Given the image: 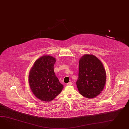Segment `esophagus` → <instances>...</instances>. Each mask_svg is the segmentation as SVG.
<instances>
[{
  "mask_svg": "<svg viewBox=\"0 0 129 129\" xmlns=\"http://www.w3.org/2000/svg\"><path fill=\"white\" fill-rule=\"evenodd\" d=\"M72 84H73L72 82H70L68 83L67 84V86H71V85H72Z\"/></svg>",
  "mask_w": 129,
  "mask_h": 129,
  "instance_id": "34e87169",
  "label": "esophagus"
}]
</instances>
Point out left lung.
<instances>
[{
    "label": "left lung",
    "instance_id": "1",
    "mask_svg": "<svg viewBox=\"0 0 129 129\" xmlns=\"http://www.w3.org/2000/svg\"><path fill=\"white\" fill-rule=\"evenodd\" d=\"M106 81V71L101 61L92 54L83 56L76 82L79 93L87 98H94L103 91Z\"/></svg>",
    "mask_w": 129,
    "mask_h": 129
}]
</instances>
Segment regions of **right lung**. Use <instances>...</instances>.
<instances>
[{
    "mask_svg": "<svg viewBox=\"0 0 129 129\" xmlns=\"http://www.w3.org/2000/svg\"><path fill=\"white\" fill-rule=\"evenodd\" d=\"M56 59L49 55L37 60L30 71L28 81L35 96L44 102L54 99L61 92L63 86L54 71Z\"/></svg>",
    "mask_w": 129,
    "mask_h": 129,
    "instance_id": "obj_1",
    "label": "right lung"
}]
</instances>
